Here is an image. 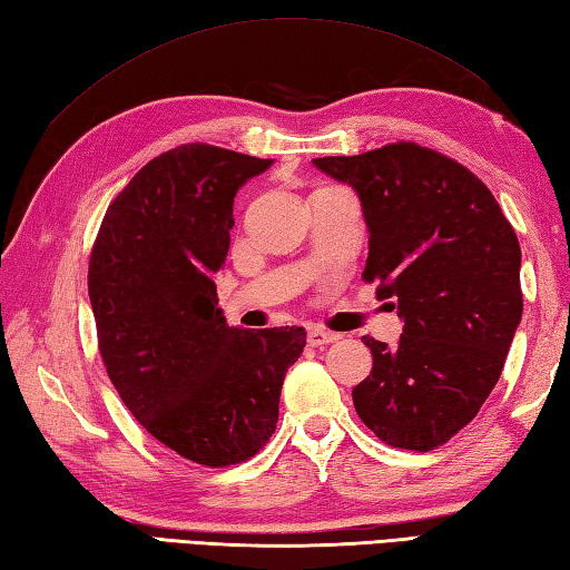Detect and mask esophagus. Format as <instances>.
<instances>
[{
  "instance_id": "obj_1",
  "label": "esophagus",
  "mask_w": 570,
  "mask_h": 570,
  "mask_svg": "<svg viewBox=\"0 0 570 570\" xmlns=\"http://www.w3.org/2000/svg\"><path fill=\"white\" fill-rule=\"evenodd\" d=\"M306 341H308L311 348H318V345H328L333 341H338V336H336V333L323 331V328H308L306 331Z\"/></svg>"
}]
</instances>
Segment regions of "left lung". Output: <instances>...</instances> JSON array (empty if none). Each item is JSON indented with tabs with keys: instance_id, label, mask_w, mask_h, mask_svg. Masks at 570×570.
<instances>
[{
	"instance_id": "left-lung-1",
	"label": "left lung",
	"mask_w": 570,
	"mask_h": 570,
	"mask_svg": "<svg viewBox=\"0 0 570 570\" xmlns=\"http://www.w3.org/2000/svg\"><path fill=\"white\" fill-rule=\"evenodd\" d=\"M314 165L358 193L371 232L363 278L405 321L397 348L363 336L373 371L353 387L355 412L390 448H442L476 417L514 341L517 232L474 173L417 142Z\"/></svg>"
}]
</instances>
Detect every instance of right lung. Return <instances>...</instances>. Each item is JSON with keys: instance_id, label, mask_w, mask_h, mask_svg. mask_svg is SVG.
<instances>
[{"instance_id": "right-lung-1", "label": "right lung", "mask_w": 570, "mask_h": 570, "mask_svg": "<svg viewBox=\"0 0 570 570\" xmlns=\"http://www.w3.org/2000/svg\"><path fill=\"white\" fill-rule=\"evenodd\" d=\"M272 160L187 142L120 189L88 262L98 351L155 440L203 466L247 462L269 442L298 326H227L212 274L225 266L232 205Z\"/></svg>"}]
</instances>
